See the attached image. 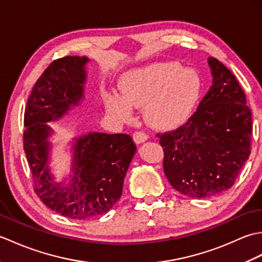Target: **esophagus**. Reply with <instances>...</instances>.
I'll return each instance as SVG.
<instances>
[{
  "label": "esophagus",
  "instance_id": "1",
  "mask_svg": "<svg viewBox=\"0 0 262 262\" xmlns=\"http://www.w3.org/2000/svg\"><path fill=\"white\" fill-rule=\"evenodd\" d=\"M133 138H134L136 144H142L145 141H147L148 136L144 132H135L134 134H133Z\"/></svg>",
  "mask_w": 262,
  "mask_h": 262
}]
</instances>
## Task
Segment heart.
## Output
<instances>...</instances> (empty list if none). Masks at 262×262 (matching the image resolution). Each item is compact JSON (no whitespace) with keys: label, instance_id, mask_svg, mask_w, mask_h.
Returning <instances> with one entry per match:
<instances>
[{"label":"heart","instance_id":"b5f03b06","mask_svg":"<svg viewBox=\"0 0 262 262\" xmlns=\"http://www.w3.org/2000/svg\"><path fill=\"white\" fill-rule=\"evenodd\" d=\"M122 96H104L109 113L122 120L133 117V108L145 107V117L161 129L176 128L186 122L196 110L203 83L197 72L183 69L177 62L153 63L132 70L120 81Z\"/></svg>","mask_w":262,"mask_h":262}]
</instances>
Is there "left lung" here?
I'll return each instance as SVG.
<instances>
[{"label":"left lung","instance_id":"left-lung-1","mask_svg":"<svg viewBox=\"0 0 262 262\" xmlns=\"http://www.w3.org/2000/svg\"><path fill=\"white\" fill-rule=\"evenodd\" d=\"M213 84L197 110L176 130L157 134L170 185L190 198L230 189L251 153L252 114L232 72L209 57Z\"/></svg>","mask_w":262,"mask_h":262}]
</instances>
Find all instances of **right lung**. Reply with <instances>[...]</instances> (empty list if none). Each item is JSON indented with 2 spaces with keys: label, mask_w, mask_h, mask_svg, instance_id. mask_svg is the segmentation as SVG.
<instances>
[{
  "label": "right lung",
  "mask_w": 262,
  "mask_h": 262,
  "mask_svg": "<svg viewBox=\"0 0 262 262\" xmlns=\"http://www.w3.org/2000/svg\"><path fill=\"white\" fill-rule=\"evenodd\" d=\"M86 57L58 58L43 71L27 101L24 148L33 190L48 208L72 220L107 213L121 197L124 178L136 152L127 134L89 133L74 143L73 178L68 186L53 181L48 168V137L55 121L83 98Z\"/></svg>",
  "instance_id": "add662e5"
}]
</instances>
